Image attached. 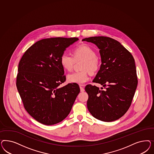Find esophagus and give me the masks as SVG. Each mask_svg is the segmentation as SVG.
<instances>
[{"instance_id":"esophagus-1","label":"esophagus","mask_w":154,"mask_h":154,"mask_svg":"<svg viewBox=\"0 0 154 154\" xmlns=\"http://www.w3.org/2000/svg\"><path fill=\"white\" fill-rule=\"evenodd\" d=\"M83 86H84V85H80V86H79V88H80L81 92H84V91H85V89H84Z\"/></svg>"}]
</instances>
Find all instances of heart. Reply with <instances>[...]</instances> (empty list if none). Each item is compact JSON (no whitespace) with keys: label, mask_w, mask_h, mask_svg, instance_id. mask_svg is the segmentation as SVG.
Returning <instances> with one entry per match:
<instances>
[{"label":"heart","mask_w":154,"mask_h":154,"mask_svg":"<svg viewBox=\"0 0 154 154\" xmlns=\"http://www.w3.org/2000/svg\"><path fill=\"white\" fill-rule=\"evenodd\" d=\"M73 55L64 53L60 57L62 66L66 70L72 69L75 61L84 60L81 66L82 71L76 72L68 75V81L70 83L83 85L89 79L88 72L94 73L99 68V61L96 57L95 52L90 47L86 45H82L75 48L73 50Z\"/></svg>","instance_id":"1"}]
</instances>
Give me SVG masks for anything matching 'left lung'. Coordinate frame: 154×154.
Here are the masks:
<instances>
[{
    "mask_svg": "<svg viewBox=\"0 0 154 154\" xmlns=\"http://www.w3.org/2000/svg\"><path fill=\"white\" fill-rule=\"evenodd\" d=\"M99 49L102 64L93 82L98 87L88 85V109L93 116L101 121L111 122L122 116L131 106L138 79L135 61L121 43L103 36L86 38ZM104 90H103V88Z\"/></svg>",
    "mask_w": 154,
    "mask_h": 154,
    "instance_id": "8db88e82",
    "label": "left lung"
}]
</instances>
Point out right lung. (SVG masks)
<instances>
[{"label":"right lung","instance_id":"right-lung-1","mask_svg":"<svg viewBox=\"0 0 154 154\" xmlns=\"http://www.w3.org/2000/svg\"><path fill=\"white\" fill-rule=\"evenodd\" d=\"M77 38L43 39L30 47L20 61L16 86L28 113L42 124H57L70 113L80 91L79 85L65 81L60 57Z\"/></svg>","mask_w":154,"mask_h":154}]
</instances>
